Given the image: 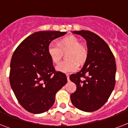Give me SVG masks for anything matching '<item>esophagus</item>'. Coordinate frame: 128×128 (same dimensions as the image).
<instances>
[{
    "instance_id": "obj_1",
    "label": "esophagus",
    "mask_w": 128,
    "mask_h": 128,
    "mask_svg": "<svg viewBox=\"0 0 128 128\" xmlns=\"http://www.w3.org/2000/svg\"><path fill=\"white\" fill-rule=\"evenodd\" d=\"M66 77H67V80H68V82H69V81H70V78H69V75H68V74H67V75H66Z\"/></svg>"
}]
</instances>
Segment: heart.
I'll return each mask as SVG.
<instances>
[{
    "instance_id": "heart-1",
    "label": "heart",
    "mask_w": 128,
    "mask_h": 128,
    "mask_svg": "<svg viewBox=\"0 0 128 128\" xmlns=\"http://www.w3.org/2000/svg\"><path fill=\"white\" fill-rule=\"evenodd\" d=\"M48 54L51 60L55 64H58L62 57V52H66V58L68 59L63 61L56 66V70L58 72L69 74L76 72L78 64H82L86 60L88 52L83 45L80 44L79 40L74 36H68L60 39L58 44L50 43L48 46Z\"/></svg>"
}]
</instances>
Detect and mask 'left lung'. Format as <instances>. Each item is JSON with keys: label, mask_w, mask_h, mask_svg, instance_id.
<instances>
[{"label": "left lung", "mask_w": 128, "mask_h": 128, "mask_svg": "<svg viewBox=\"0 0 128 128\" xmlns=\"http://www.w3.org/2000/svg\"><path fill=\"white\" fill-rule=\"evenodd\" d=\"M72 32L85 39L88 55L82 70L70 76V80L76 85V90L70 95V99L78 109L92 112L103 106L114 88L115 58L108 45L95 33L88 30Z\"/></svg>", "instance_id": "8db88e82"}]
</instances>
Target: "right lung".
<instances>
[{
  "mask_svg": "<svg viewBox=\"0 0 128 128\" xmlns=\"http://www.w3.org/2000/svg\"><path fill=\"white\" fill-rule=\"evenodd\" d=\"M66 34L59 31L33 33L12 54L10 86L20 104L30 113L48 111L54 104L56 92L67 82L66 74L55 71L47 50L53 40Z\"/></svg>",
  "mask_w": 128,
  "mask_h": 128,
  "instance_id": "1",
  "label": "right lung"
}]
</instances>
